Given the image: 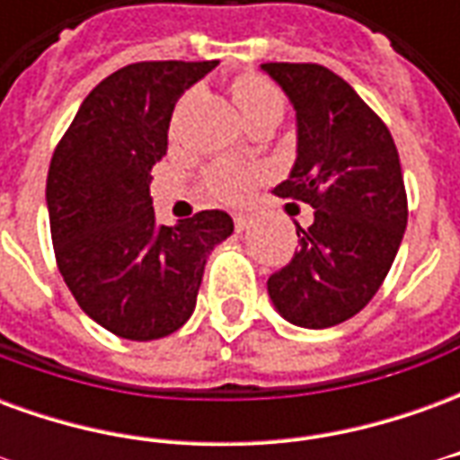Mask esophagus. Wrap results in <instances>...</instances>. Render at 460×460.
Here are the masks:
<instances>
[{
  "label": "esophagus",
  "instance_id": "34e87169",
  "mask_svg": "<svg viewBox=\"0 0 460 460\" xmlns=\"http://www.w3.org/2000/svg\"><path fill=\"white\" fill-rule=\"evenodd\" d=\"M234 224H236V231H246L251 226V217L249 214H236Z\"/></svg>",
  "mask_w": 460,
  "mask_h": 460
}]
</instances>
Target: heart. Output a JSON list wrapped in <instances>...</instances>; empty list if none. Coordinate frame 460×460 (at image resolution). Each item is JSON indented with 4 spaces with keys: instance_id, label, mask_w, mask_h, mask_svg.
Wrapping results in <instances>:
<instances>
[{
    "instance_id": "obj_1",
    "label": "heart",
    "mask_w": 460,
    "mask_h": 460,
    "mask_svg": "<svg viewBox=\"0 0 460 460\" xmlns=\"http://www.w3.org/2000/svg\"><path fill=\"white\" fill-rule=\"evenodd\" d=\"M234 101L239 105L243 120L259 118V115H280L283 111V95L276 85L261 78V75H241L234 84ZM256 181V172L241 167L236 162H221L207 172V187L217 199L226 204H239Z\"/></svg>"
}]
</instances>
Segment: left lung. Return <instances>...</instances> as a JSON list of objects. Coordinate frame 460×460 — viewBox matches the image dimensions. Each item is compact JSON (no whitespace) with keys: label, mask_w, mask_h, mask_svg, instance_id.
Masks as SVG:
<instances>
[{"label":"left lung","mask_w":460,"mask_h":460,"mask_svg":"<svg viewBox=\"0 0 460 460\" xmlns=\"http://www.w3.org/2000/svg\"><path fill=\"white\" fill-rule=\"evenodd\" d=\"M296 111L298 147L288 180L273 190L315 209L300 249L269 279L273 308L298 328L345 323L386 279L406 229L399 152L375 111L318 64H263Z\"/></svg>","instance_id":"1"}]
</instances>
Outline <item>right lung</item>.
Segmentation results:
<instances>
[{
    "label": "right lung",
    "mask_w": 460,
    "mask_h": 460,
    "mask_svg": "<svg viewBox=\"0 0 460 460\" xmlns=\"http://www.w3.org/2000/svg\"><path fill=\"white\" fill-rule=\"evenodd\" d=\"M217 64L145 61L115 71L88 93L51 157L56 263L81 310L118 338L147 342L180 330L209 253L234 234L221 209L162 226L150 199L172 111Z\"/></svg>",
    "instance_id": "add662e5"
}]
</instances>
